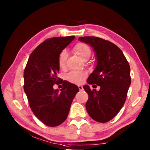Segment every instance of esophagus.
<instances>
[{
    "label": "esophagus",
    "mask_w": 150,
    "mask_h": 150,
    "mask_svg": "<svg viewBox=\"0 0 150 150\" xmlns=\"http://www.w3.org/2000/svg\"><path fill=\"white\" fill-rule=\"evenodd\" d=\"M78 87H79V91H81L83 90V86L82 85H79Z\"/></svg>",
    "instance_id": "34e87169"
}]
</instances>
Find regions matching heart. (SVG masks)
<instances>
[{"label":"heart","instance_id":"1","mask_svg":"<svg viewBox=\"0 0 150 150\" xmlns=\"http://www.w3.org/2000/svg\"><path fill=\"white\" fill-rule=\"evenodd\" d=\"M73 51L83 60H87L90 57L91 50L88 45L84 43H78L73 47ZM67 58V53L65 50L62 51L58 57V65L61 69H63L65 66ZM87 73L84 71H72L65 76L66 79L69 83L79 85L83 83L87 77Z\"/></svg>","mask_w":150,"mask_h":150}]
</instances>
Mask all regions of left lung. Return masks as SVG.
Listing matches in <instances>:
<instances>
[{"label":"left lung","instance_id":"left-lung-1","mask_svg":"<svg viewBox=\"0 0 150 150\" xmlns=\"http://www.w3.org/2000/svg\"><path fill=\"white\" fill-rule=\"evenodd\" d=\"M79 40L89 44L96 57V66L87 82L100 87L96 91L83 86L88 95L86 109L94 120L107 122L117 115L126 101L131 83L130 65L120 48L108 40L95 36L80 37ZM95 85L93 87H97Z\"/></svg>","mask_w":150,"mask_h":150}]
</instances>
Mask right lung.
<instances>
[{
    "label": "right lung",
    "instance_id": "right-lung-1",
    "mask_svg": "<svg viewBox=\"0 0 150 150\" xmlns=\"http://www.w3.org/2000/svg\"><path fill=\"white\" fill-rule=\"evenodd\" d=\"M75 38L74 35L55 37L40 44L30 54L24 72V90L33 113L45 125L55 127L67 118L77 85L57 77L58 57ZM62 83L59 91L55 84Z\"/></svg>",
    "mask_w": 150,
    "mask_h": 150
}]
</instances>
